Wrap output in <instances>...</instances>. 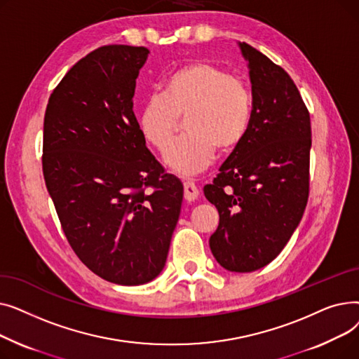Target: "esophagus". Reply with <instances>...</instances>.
<instances>
[{
  "label": "esophagus",
  "instance_id": "obj_1",
  "mask_svg": "<svg viewBox=\"0 0 359 359\" xmlns=\"http://www.w3.org/2000/svg\"><path fill=\"white\" fill-rule=\"evenodd\" d=\"M199 196V189L194 182H184V199L187 202H192Z\"/></svg>",
  "mask_w": 359,
  "mask_h": 359
}]
</instances>
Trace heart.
<instances>
[{
    "label": "heart",
    "mask_w": 359,
    "mask_h": 359,
    "mask_svg": "<svg viewBox=\"0 0 359 359\" xmlns=\"http://www.w3.org/2000/svg\"><path fill=\"white\" fill-rule=\"evenodd\" d=\"M183 116L190 134L167 149L164 163L177 175L192 176L211 163L215 147L230 149L246 137L253 116L252 91L222 67L192 61L170 72L161 94L144 102L138 128L149 145L164 151Z\"/></svg>",
    "instance_id": "1"
}]
</instances>
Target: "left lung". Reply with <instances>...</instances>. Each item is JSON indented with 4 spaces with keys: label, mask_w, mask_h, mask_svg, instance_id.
Listing matches in <instances>:
<instances>
[{
    "label": "left lung",
    "mask_w": 359,
    "mask_h": 359,
    "mask_svg": "<svg viewBox=\"0 0 359 359\" xmlns=\"http://www.w3.org/2000/svg\"><path fill=\"white\" fill-rule=\"evenodd\" d=\"M253 116L246 137L203 187L219 214L210 248L231 272H253L287 246L310 186V113L288 72L246 42Z\"/></svg>",
    "instance_id": "8db88e82"
}]
</instances>
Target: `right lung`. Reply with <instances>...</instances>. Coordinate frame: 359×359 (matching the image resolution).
Here are the masks:
<instances>
[{"label":"right lung","mask_w":359,"mask_h":359,"mask_svg":"<svg viewBox=\"0 0 359 359\" xmlns=\"http://www.w3.org/2000/svg\"><path fill=\"white\" fill-rule=\"evenodd\" d=\"M148 53L128 45L90 52L55 87L43 121V177L65 237L91 272L119 285L163 271L183 199L132 109Z\"/></svg>","instance_id":"1"}]
</instances>
